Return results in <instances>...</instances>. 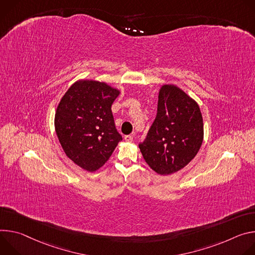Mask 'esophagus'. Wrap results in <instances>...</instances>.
Returning a JSON list of instances; mask_svg holds the SVG:
<instances>
[{
	"label": "esophagus",
	"instance_id": "1",
	"mask_svg": "<svg viewBox=\"0 0 255 255\" xmlns=\"http://www.w3.org/2000/svg\"><path fill=\"white\" fill-rule=\"evenodd\" d=\"M132 139H133V136L131 134L125 135V140H126V142H132Z\"/></svg>",
	"mask_w": 255,
	"mask_h": 255
}]
</instances>
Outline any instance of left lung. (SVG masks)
<instances>
[{
    "instance_id": "left-lung-1",
    "label": "left lung",
    "mask_w": 255,
    "mask_h": 255,
    "mask_svg": "<svg viewBox=\"0 0 255 255\" xmlns=\"http://www.w3.org/2000/svg\"><path fill=\"white\" fill-rule=\"evenodd\" d=\"M204 123L197 103L175 85L159 91L156 119L143 143L138 145L155 172L169 175L185 167L200 151Z\"/></svg>"
}]
</instances>
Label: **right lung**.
I'll return each instance as SVG.
<instances>
[{
    "label": "right lung",
    "mask_w": 255,
    "mask_h": 255,
    "mask_svg": "<svg viewBox=\"0 0 255 255\" xmlns=\"http://www.w3.org/2000/svg\"><path fill=\"white\" fill-rule=\"evenodd\" d=\"M119 95L120 90L104 82L80 80L56 108V135L66 155L84 170H98L123 139L111 111Z\"/></svg>",
    "instance_id": "add662e5"
}]
</instances>
